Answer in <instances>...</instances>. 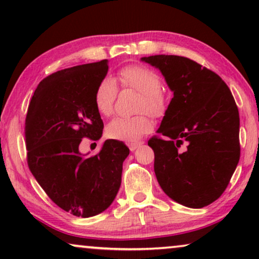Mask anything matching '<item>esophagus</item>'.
Masks as SVG:
<instances>
[{"label":"esophagus","mask_w":259,"mask_h":259,"mask_svg":"<svg viewBox=\"0 0 259 259\" xmlns=\"http://www.w3.org/2000/svg\"><path fill=\"white\" fill-rule=\"evenodd\" d=\"M143 144H144V143H141V141H139V143H131V144L128 145V147H130L131 151H136L137 148H139Z\"/></svg>","instance_id":"1"}]
</instances>
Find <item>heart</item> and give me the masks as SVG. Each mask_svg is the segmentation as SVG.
I'll use <instances>...</instances> for the list:
<instances>
[{
	"label": "heart",
	"mask_w": 259,
	"mask_h": 259,
	"mask_svg": "<svg viewBox=\"0 0 259 259\" xmlns=\"http://www.w3.org/2000/svg\"><path fill=\"white\" fill-rule=\"evenodd\" d=\"M119 80L123 87H131L143 94L139 111H148L160 115L165 109L161 94V81L153 70L143 66H128L119 72ZM116 86L111 77H105L98 84L94 93V105L102 115L112 114L116 98ZM152 130V121L146 114L134 116H116L106 127L109 138L123 141H136Z\"/></svg>",
	"instance_id": "1"
}]
</instances>
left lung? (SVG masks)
<instances>
[{
	"mask_svg": "<svg viewBox=\"0 0 259 259\" xmlns=\"http://www.w3.org/2000/svg\"><path fill=\"white\" fill-rule=\"evenodd\" d=\"M160 70L173 92L157 133L154 151L159 185L177 203L207 206L229 185L239 161V113L222 77L177 55L141 58Z\"/></svg>",
	"mask_w": 259,
	"mask_h": 259,
	"instance_id": "8db88e82",
	"label": "left lung"
}]
</instances>
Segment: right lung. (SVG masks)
Masks as SVG:
<instances>
[{"instance_id":"add662e5","label":"right lung","mask_w":259,"mask_h":259,"mask_svg":"<svg viewBox=\"0 0 259 259\" xmlns=\"http://www.w3.org/2000/svg\"><path fill=\"white\" fill-rule=\"evenodd\" d=\"M108 60L53 73L38 83L24 126L30 172L48 197L69 213L88 218L111 206L121 185L130 150L108 139L94 157L80 152L87 137L99 140L104 122L94 105Z\"/></svg>"}]
</instances>
